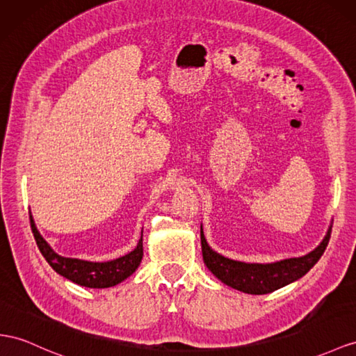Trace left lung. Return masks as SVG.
<instances>
[{"label":"left lung","instance_id":"obj_1","mask_svg":"<svg viewBox=\"0 0 356 356\" xmlns=\"http://www.w3.org/2000/svg\"><path fill=\"white\" fill-rule=\"evenodd\" d=\"M331 229L332 225L327 229L323 241L302 257L282 259L272 263H245L224 257L209 247L202 225L200 233L203 260L207 269L224 284L248 295H266L302 278L316 265L330 242Z\"/></svg>","mask_w":356,"mask_h":356}]
</instances>
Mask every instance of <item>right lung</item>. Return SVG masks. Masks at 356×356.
<instances>
[{"mask_svg":"<svg viewBox=\"0 0 356 356\" xmlns=\"http://www.w3.org/2000/svg\"><path fill=\"white\" fill-rule=\"evenodd\" d=\"M31 221V230L34 234V239L38 242V247L42 252V256L47 259L49 266L75 284L90 287V289H106L114 287L120 284L127 277L140 266L143 259V234L136 243V247L124 254V256L106 260V261H90L83 259H74V257H63L51 248V245L43 239V236L35 227L33 220V215L30 213ZM143 233V232H141Z\"/></svg>","mask_w":356,"mask_h":356,"instance_id":"add662e5","label":"right lung"}]
</instances>
